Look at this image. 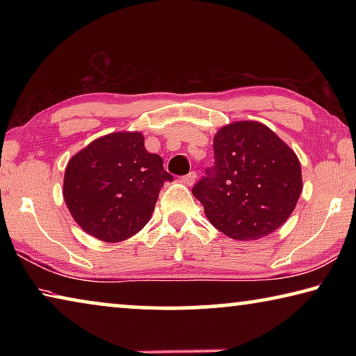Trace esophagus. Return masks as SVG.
Returning a JSON list of instances; mask_svg holds the SVG:
<instances>
[{
    "label": "esophagus",
    "instance_id": "esophagus-1",
    "mask_svg": "<svg viewBox=\"0 0 356 356\" xmlns=\"http://www.w3.org/2000/svg\"><path fill=\"white\" fill-rule=\"evenodd\" d=\"M195 180H196V172L195 171H191V172L186 174V176L182 177V182L185 185H188V186H191L193 184H195Z\"/></svg>",
    "mask_w": 356,
    "mask_h": 356
}]
</instances>
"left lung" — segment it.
Wrapping results in <instances>:
<instances>
[{
    "label": "left lung",
    "instance_id": "left-lung-1",
    "mask_svg": "<svg viewBox=\"0 0 356 356\" xmlns=\"http://www.w3.org/2000/svg\"><path fill=\"white\" fill-rule=\"evenodd\" d=\"M213 155V166L191 190L209 221L236 240L275 232L303 188L293 150L264 124L242 120L218 130Z\"/></svg>",
    "mask_w": 356,
    "mask_h": 356
}]
</instances>
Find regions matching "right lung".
I'll return each mask as SVG.
<instances>
[{"label":"right lung","instance_id":"1","mask_svg":"<svg viewBox=\"0 0 356 356\" xmlns=\"http://www.w3.org/2000/svg\"><path fill=\"white\" fill-rule=\"evenodd\" d=\"M165 182L172 176L160 155L147 152L140 131H119L72 156L63 195L84 231L114 243L146 226Z\"/></svg>","mask_w":356,"mask_h":356}]
</instances>
